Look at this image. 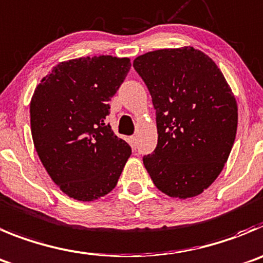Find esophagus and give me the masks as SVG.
<instances>
[{"mask_svg": "<svg viewBox=\"0 0 263 263\" xmlns=\"http://www.w3.org/2000/svg\"><path fill=\"white\" fill-rule=\"evenodd\" d=\"M129 142H130V144H132V147L137 148V144H138V142H137V137H136V136H132V137H130Z\"/></svg>", "mask_w": 263, "mask_h": 263, "instance_id": "obj_1", "label": "esophagus"}]
</instances>
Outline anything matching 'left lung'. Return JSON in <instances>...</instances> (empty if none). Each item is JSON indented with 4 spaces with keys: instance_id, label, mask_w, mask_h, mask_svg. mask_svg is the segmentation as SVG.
<instances>
[{
    "instance_id": "8db88e82",
    "label": "left lung",
    "mask_w": 263,
    "mask_h": 263,
    "mask_svg": "<svg viewBox=\"0 0 263 263\" xmlns=\"http://www.w3.org/2000/svg\"><path fill=\"white\" fill-rule=\"evenodd\" d=\"M133 66L156 113L158 144L144 167L167 196H198L221 172L236 138L237 104L224 76L193 47L144 53Z\"/></svg>"
}]
</instances>
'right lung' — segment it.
Instances as JSON below:
<instances>
[{"mask_svg": "<svg viewBox=\"0 0 263 263\" xmlns=\"http://www.w3.org/2000/svg\"><path fill=\"white\" fill-rule=\"evenodd\" d=\"M129 59L93 56L53 67L30 104L36 153L69 197L93 201L119 181L132 148L107 122L109 102L130 70Z\"/></svg>", "mask_w": 263, "mask_h": 263, "instance_id": "obj_1", "label": "right lung"}]
</instances>
